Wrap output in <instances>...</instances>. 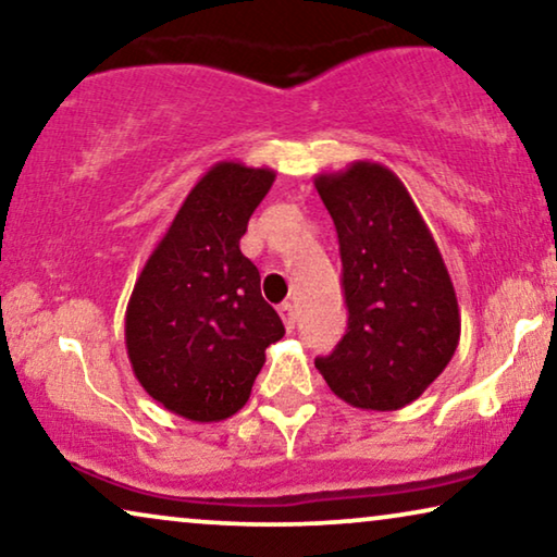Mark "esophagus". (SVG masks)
Masks as SVG:
<instances>
[{
  "label": "esophagus",
  "instance_id": "obj_1",
  "mask_svg": "<svg viewBox=\"0 0 557 557\" xmlns=\"http://www.w3.org/2000/svg\"><path fill=\"white\" fill-rule=\"evenodd\" d=\"M278 314H281V319H284V326H286V330L292 332L294 326H296V309H294V304H292V301H284V304H281V307H278Z\"/></svg>",
  "mask_w": 557,
  "mask_h": 557
}]
</instances>
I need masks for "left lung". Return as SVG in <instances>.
Wrapping results in <instances>:
<instances>
[{"label":"left lung","instance_id":"8db88e82","mask_svg":"<svg viewBox=\"0 0 557 557\" xmlns=\"http://www.w3.org/2000/svg\"><path fill=\"white\" fill-rule=\"evenodd\" d=\"M337 227L347 332L319 357L332 393L362 410L418 400L459 347L461 314L444 258L398 174L377 162L317 174Z\"/></svg>","mask_w":557,"mask_h":557}]
</instances>
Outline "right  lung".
Masks as SVG:
<instances>
[{"instance_id":"add662e5","label":"right lung","mask_w":557,"mask_h":557,"mask_svg":"<svg viewBox=\"0 0 557 557\" xmlns=\"http://www.w3.org/2000/svg\"><path fill=\"white\" fill-rule=\"evenodd\" d=\"M276 180L269 166L218 162L197 180L151 250L126 307V352L144 391L187 421H225L246 406L284 337L240 253L248 220Z\"/></svg>"}]
</instances>
